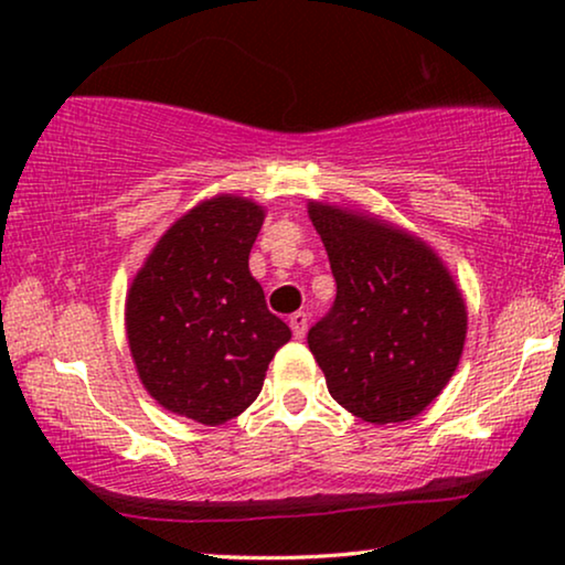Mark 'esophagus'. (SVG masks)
Returning <instances> with one entry per match:
<instances>
[{"label":"esophagus","mask_w":565,"mask_h":565,"mask_svg":"<svg viewBox=\"0 0 565 565\" xmlns=\"http://www.w3.org/2000/svg\"><path fill=\"white\" fill-rule=\"evenodd\" d=\"M290 329H292V337L296 339H303L306 331H308V313L306 311H296L290 316Z\"/></svg>","instance_id":"1"}]
</instances>
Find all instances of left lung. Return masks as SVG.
Returning <instances> with one entry per match:
<instances>
[{
    "mask_svg": "<svg viewBox=\"0 0 565 565\" xmlns=\"http://www.w3.org/2000/svg\"><path fill=\"white\" fill-rule=\"evenodd\" d=\"M337 298L308 329L331 398L373 424L406 422L439 396L466 342V306L437 254L406 231L308 207Z\"/></svg>",
    "mask_w": 565,
    "mask_h": 565,
    "instance_id": "obj_1",
    "label": "left lung"
}]
</instances>
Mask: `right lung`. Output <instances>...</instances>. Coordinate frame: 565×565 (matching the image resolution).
<instances>
[{"label": "right lung", "instance_id": "obj_1", "mask_svg": "<svg viewBox=\"0 0 565 565\" xmlns=\"http://www.w3.org/2000/svg\"><path fill=\"white\" fill-rule=\"evenodd\" d=\"M262 221V207L244 198L205 200L159 238L128 292V344L146 391L207 427L259 396L290 339L249 275Z\"/></svg>", "mask_w": 565, "mask_h": 565}]
</instances>
